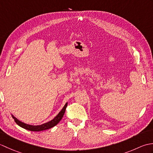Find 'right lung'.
<instances>
[{"mask_svg":"<svg viewBox=\"0 0 153 153\" xmlns=\"http://www.w3.org/2000/svg\"><path fill=\"white\" fill-rule=\"evenodd\" d=\"M68 103H66L65 106L63 107V108L62 109L61 111L58 113V114L55 117V118L52 120L51 121L47 122L45 123H43V124L40 125V126H31V125H28L26 124V123H24L22 122L19 121L17 118H16L15 117L12 115V118H14L15 122L17 123L18 126H19L22 128H24L25 129H27L29 131H43V130H46V129H48L53 127L55 126L56 124H58V123L59 122L60 120L62 118V117L64 114L65 111H66V108L67 107Z\"/></svg>","mask_w":153,"mask_h":153,"instance_id":"add662e5","label":"right lung"}]
</instances>
